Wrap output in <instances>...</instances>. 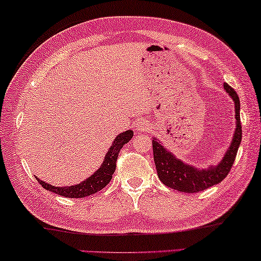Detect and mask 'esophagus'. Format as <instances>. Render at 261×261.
Listing matches in <instances>:
<instances>
[{"mask_svg": "<svg viewBox=\"0 0 261 261\" xmlns=\"http://www.w3.org/2000/svg\"><path fill=\"white\" fill-rule=\"evenodd\" d=\"M138 130H147L148 129V124L146 122H140L137 124Z\"/></svg>", "mask_w": 261, "mask_h": 261, "instance_id": "34e87169", "label": "esophagus"}]
</instances>
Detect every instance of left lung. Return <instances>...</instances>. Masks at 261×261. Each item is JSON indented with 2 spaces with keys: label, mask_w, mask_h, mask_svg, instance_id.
Segmentation results:
<instances>
[{
  "label": "left lung",
  "mask_w": 261,
  "mask_h": 261,
  "mask_svg": "<svg viewBox=\"0 0 261 261\" xmlns=\"http://www.w3.org/2000/svg\"><path fill=\"white\" fill-rule=\"evenodd\" d=\"M223 86H224L225 92L231 97L232 101H234L236 128L231 144H230L229 148L224 153V157L222 158L218 165H210L206 169L193 167V165H189L185 163L184 161L178 160L172 152L163 146L162 141L158 140L157 138H153V140H152L153 160L158 177L169 188L185 193L201 192L205 191L206 188L221 184L226 177V175L229 174L230 169L235 162L240 144H241L242 129L241 121H240V99L238 93L228 84H224Z\"/></svg>",
  "instance_id": "1"
}]
</instances>
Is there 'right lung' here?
<instances>
[{
    "instance_id": "right-lung-1",
    "label": "right lung",
    "mask_w": 261,
    "mask_h": 261,
    "mask_svg": "<svg viewBox=\"0 0 261 261\" xmlns=\"http://www.w3.org/2000/svg\"><path fill=\"white\" fill-rule=\"evenodd\" d=\"M132 138H133V130L130 129L118 134L114 139L113 144H111L109 150H108L103 163L100 164L98 170L94 171L89 178H86L85 181H83L79 185L69 186V187H55V186H51L46 184V182L39 180L36 176L37 181L46 191L56 193V194L62 195V197L66 198H85L89 197V195H92L94 193L99 192L100 189H103L109 184L111 177H113V174L115 172V169H116V160L118 157V152H120L121 148L123 147V145H126Z\"/></svg>"
}]
</instances>
